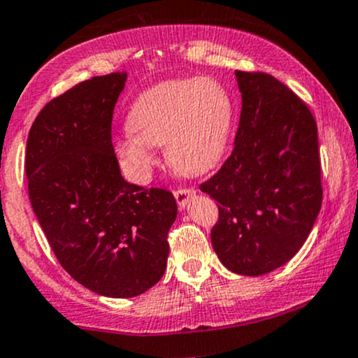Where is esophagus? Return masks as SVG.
<instances>
[{"label":"esophagus","mask_w":358,"mask_h":358,"mask_svg":"<svg viewBox=\"0 0 358 358\" xmlns=\"http://www.w3.org/2000/svg\"><path fill=\"white\" fill-rule=\"evenodd\" d=\"M193 195H195V188H190V187H182V188H176L175 190V199H176V202H178L180 207H185Z\"/></svg>","instance_id":"34e87169"}]
</instances>
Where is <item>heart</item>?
<instances>
[{"instance_id":"b5f03b06","label":"heart","mask_w":358,"mask_h":358,"mask_svg":"<svg viewBox=\"0 0 358 358\" xmlns=\"http://www.w3.org/2000/svg\"><path fill=\"white\" fill-rule=\"evenodd\" d=\"M234 104L227 89L210 77L170 80L145 90L127 114V134L117 153L138 178L155 163L151 146H166L170 165L200 175L219 163L227 148Z\"/></svg>"}]
</instances>
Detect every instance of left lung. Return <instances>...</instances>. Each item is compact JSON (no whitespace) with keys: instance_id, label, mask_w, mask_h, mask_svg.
<instances>
[{"instance_id":"1","label":"left lung","mask_w":358,"mask_h":358,"mask_svg":"<svg viewBox=\"0 0 358 358\" xmlns=\"http://www.w3.org/2000/svg\"><path fill=\"white\" fill-rule=\"evenodd\" d=\"M236 79L242 110L234 150L200 190L219 202L210 237L222 264L261 276L301 249L322 208L318 129L276 77L236 71Z\"/></svg>"}]
</instances>
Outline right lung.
I'll return each mask as SVG.
<instances>
[{
    "mask_svg": "<svg viewBox=\"0 0 358 358\" xmlns=\"http://www.w3.org/2000/svg\"><path fill=\"white\" fill-rule=\"evenodd\" d=\"M126 72L80 82L31 124L28 195L60 266L94 293L131 298L162 279L176 200L127 183L113 146V114Z\"/></svg>",
    "mask_w": 358,
    "mask_h": 358,
    "instance_id": "1",
    "label": "right lung"
}]
</instances>
